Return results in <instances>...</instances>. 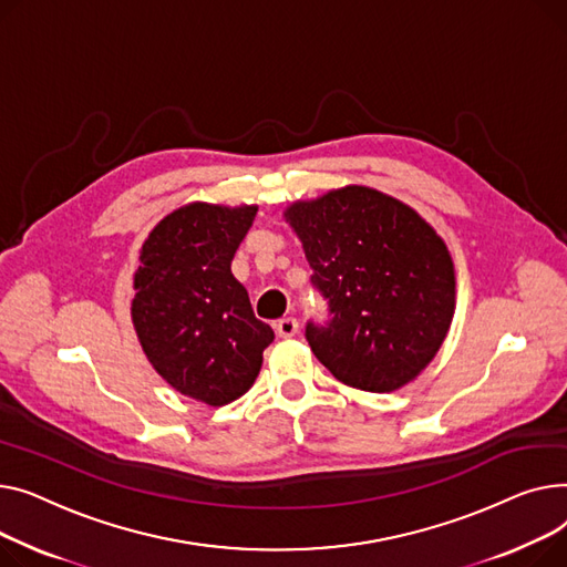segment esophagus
Returning a JSON list of instances; mask_svg holds the SVG:
<instances>
[{
	"instance_id": "obj_1",
	"label": "esophagus",
	"mask_w": 567,
	"mask_h": 567,
	"mask_svg": "<svg viewBox=\"0 0 567 567\" xmlns=\"http://www.w3.org/2000/svg\"><path fill=\"white\" fill-rule=\"evenodd\" d=\"M275 329H277L279 337L288 339V337H295V334H297V331H299V322H297L295 318H281L279 322H275Z\"/></svg>"
}]
</instances>
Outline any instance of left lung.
Segmentation results:
<instances>
[{"label":"left lung","instance_id":"1","mask_svg":"<svg viewBox=\"0 0 567 567\" xmlns=\"http://www.w3.org/2000/svg\"><path fill=\"white\" fill-rule=\"evenodd\" d=\"M286 221L305 245L329 318L307 341L339 382L389 393L437 354L455 311L453 260L410 206L350 185L297 202Z\"/></svg>","mask_w":567,"mask_h":567}]
</instances>
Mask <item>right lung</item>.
<instances>
[{
	"label": "right lung",
	"instance_id": "right-lung-1",
	"mask_svg": "<svg viewBox=\"0 0 567 567\" xmlns=\"http://www.w3.org/2000/svg\"><path fill=\"white\" fill-rule=\"evenodd\" d=\"M254 217L256 206H183L151 230L135 275L132 322L153 369L213 408L249 391L275 341L230 275Z\"/></svg>",
	"mask_w": 567,
	"mask_h": 567
}]
</instances>
